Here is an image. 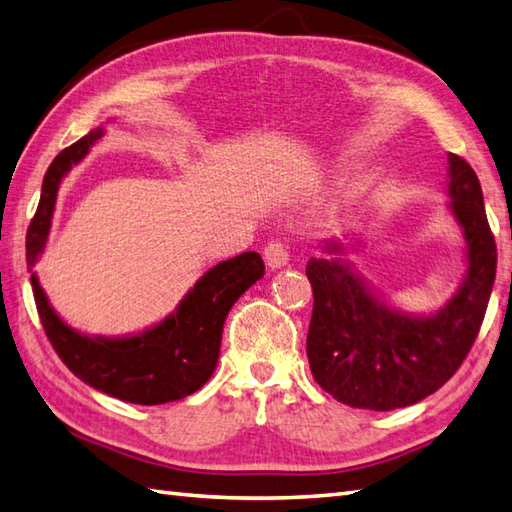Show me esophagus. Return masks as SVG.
<instances>
[{"label": "esophagus", "mask_w": 512, "mask_h": 512, "mask_svg": "<svg viewBox=\"0 0 512 512\" xmlns=\"http://www.w3.org/2000/svg\"><path fill=\"white\" fill-rule=\"evenodd\" d=\"M263 256L267 260V265L271 269H280L289 263V256H291V247L287 241H280V238H274V241H269L263 249Z\"/></svg>", "instance_id": "esophagus-1"}]
</instances>
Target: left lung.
I'll use <instances>...</instances> for the list:
<instances>
[{"mask_svg":"<svg viewBox=\"0 0 512 512\" xmlns=\"http://www.w3.org/2000/svg\"><path fill=\"white\" fill-rule=\"evenodd\" d=\"M449 177L451 210L467 238L469 271L436 315L410 317L388 309L342 260L306 263L313 287L306 355L313 379L337 401L374 412L414 405L442 388L467 359L493 291L497 247L475 170L451 153Z\"/></svg>","mask_w":512,"mask_h":512,"instance_id":"8db88e82","label":"left lung"}]
</instances>
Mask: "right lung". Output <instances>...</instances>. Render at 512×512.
Listing matches in <instances>:
<instances>
[{"label":"right lung","instance_id":"1","mask_svg":"<svg viewBox=\"0 0 512 512\" xmlns=\"http://www.w3.org/2000/svg\"><path fill=\"white\" fill-rule=\"evenodd\" d=\"M100 135L102 131L96 129L67 146L45 173L39 206L26 234V260L30 267L48 238L61 177ZM263 271L265 263L256 252L223 260L201 276L195 289L181 300L179 309L160 326L127 339L78 335L52 311L37 276L32 274L30 282L43 331L56 355L78 379L120 401L162 405L197 392L212 377L225 317L245 289L263 278Z\"/></svg>","mask_w":512,"mask_h":512}]
</instances>
